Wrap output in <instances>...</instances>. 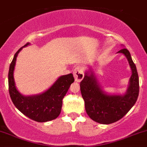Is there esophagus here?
<instances>
[{
	"mask_svg": "<svg viewBox=\"0 0 147 147\" xmlns=\"http://www.w3.org/2000/svg\"><path fill=\"white\" fill-rule=\"evenodd\" d=\"M73 75L74 78L76 82H80L82 81L83 78H84V69L82 66H77L75 67V68L73 70Z\"/></svg>",
	"mask_w": 147,
	"mask_h": 147,
	"instance_id": "obj_1",
	"label": "esophagus"
}]
</instances>
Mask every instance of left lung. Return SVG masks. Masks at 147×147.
Instances as JSON below:
<instances>
[{
	"mask_svg": "<svg viewBox=\"0 0 147 147\" xmlns=\"http://www.w3.org/2000/svg\"><path fill=\"white\" fill-rule=\"evenodd\" d=\"M118 53H123L127 58L132 69L129 85L123 96L108 95L103 92L93 73H85L80 82V90L85 104V110L89 118L101 124L115 123L126 115L137 101L140 92L139 77L136 66L127 49Z\"/></svg>",
	"mask_w": 147,
	"mask_h": 147,
	"instance_id": "1",
	"label": "left lung"
}]
</instances>
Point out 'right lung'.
<instances>
[{
  "mask_svg": "<svg viewBox=\"0 0 147 147\" xmlns=\"http://www.w3.org/2000/svg\"><path fill=\"white\" fill-rule=\"evenodd\" d=\"M29 44H26L15 53L10 63L8 72L9 93L13 104L24 115L39 123L50 121L58 118L61 113L63 98L75 79L72 73L63 75L43 94L30 96L22 95L15 87L13 72L18 53L23 47Z\"/></svg>",
  "mask_w": 147,
  "mask_h": 147,
  "instance_id": "right-lung-1",
  "label": "right lung"
}]
</instances>
